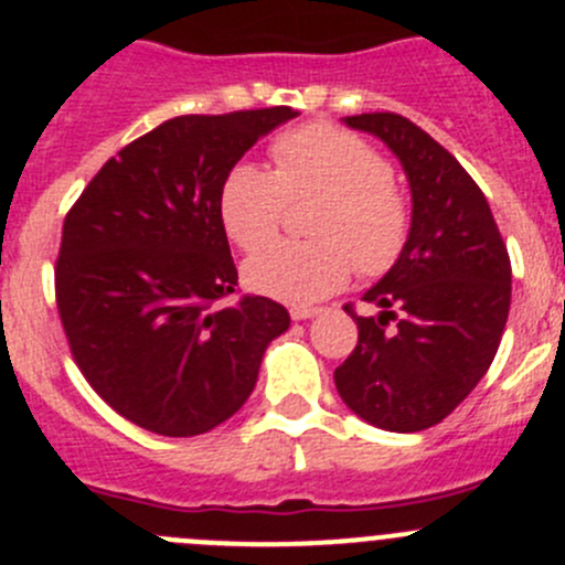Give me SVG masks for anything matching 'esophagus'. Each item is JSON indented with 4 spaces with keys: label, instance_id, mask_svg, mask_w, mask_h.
<instances>
[{
    "label": "esophagus",
    "instance_id": "esophagus-1",
    "mask_svg": "<svg viewBox=\"0 0 565 565\" xmlns=\"http://www.w3.org/2000/svg\"><path fill=\"white\" fill-rule=\"evenodd\" d=\"M312 316H318V307H290V318L294 321H307Z\"/></svg>",
    "mask_w": 565,
    "mask_h": 565
}]
</instances>
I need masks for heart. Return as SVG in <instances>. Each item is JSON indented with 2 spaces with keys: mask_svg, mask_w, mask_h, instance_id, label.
Instances as JSON below:
<instances>
[{
  "mask_svg": "<svg viewBox=\"0 0 565 565\" xmlns=\"http://www.w3.org/2000/svg\"><path fill=\"white\" fill-rule=\"evenodd\" d=\"M271 161L275 170L242 161L225 175V233L244 253H258L281 230L290 202L318 199L308 221L313 242L255 255L244 266L249 288L288 305H312L343 288L354 269L382 277L398 264L412 233V205L382 150L345 128L307 122L271 142Z\"/></svg>",
  "mask_w": 565,
  "mask_h": 565,
  "instance_id": "1",
  "label": "heart"
}]
</instances>
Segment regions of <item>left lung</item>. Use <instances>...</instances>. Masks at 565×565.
Wrapping results in <instances>:
<instances>
[{
  "label": "left lung",
  "mask_w": 565,
  "mask_h": 565,
  "mask_svg": "<svg viewBox=\"0 0 565 565\" xmlns=\"http://www.w3.org/2000/svg\"><path fill=\"white\" fill-rule=\"evenodd\" d=\"M345 122L376 134L401 159L412 233L398 264L362 296L382 312L365 318L343 307L360 338L334 387L371 426L423 431L489 371L511 307V258L483 192L437 139L395 111Z\"/></svg>",
  "instance_id": "1"
}]
</instances>
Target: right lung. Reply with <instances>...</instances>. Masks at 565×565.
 <instances>
[{"mask_svg": "<svg viewBox=\"0 0 565 565\" xmlns=\"http://www.w3.org/2000/svg\"><path fill=\"white\" fill-rule=\"evenodd\" d=\"M290 106L181 115L111 156L65 214L54 296L87 384L134 426L198 437L236 415L290 316L238 294L220 186Z\"/></svg>", "mask_w": 565, "mask_h": 565, "instance_id": "1", "label": "right lung"}]
</instances>
